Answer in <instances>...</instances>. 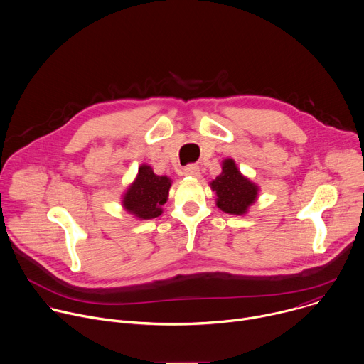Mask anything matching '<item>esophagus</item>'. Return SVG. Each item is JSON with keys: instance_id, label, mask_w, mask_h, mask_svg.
Wrapping results in <instances>:
<instances>
[{"instance_id": "1", "label": "esophagus", "mask_w": 364, "mask_h": 364, "mask_svg": "<svg viewBox=\"0 0 364 364\" xmlns=\"http://www.w3.org/2000/svg\"><path fill=\"white\" fill-rule=\"evenodd\" d=\"M183 174L184 176H190V177H200V167L197 164H188L183 168Z\"/></svg>"}]
</instances>
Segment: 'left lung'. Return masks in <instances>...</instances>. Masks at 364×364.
<instances>
[{"instance_id": "8db88e82", "label": "left lung", "mask_w": 364, "mask_h": 364, "mask_svg": "<svg viewBox=\"0 0 364 364\" xmlns=\"http://www.w3.org/2000/svg\"><path fill=\"white\" fill-rule=\"evenodd\" d=\"M217 194V207L228 214H245L257 197V186L241 176L232 160L223 163V171L211 181Z\"/></svg>"}]
</instances>
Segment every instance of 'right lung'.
Segmentation results:
<instances>
[{"instance_id": "add662e5", "label": "right lung", "mask_w": 364, "mask_h": 364, "mask_svg": "<svg viewBox=\"0 0 364 364\" xmlns=\"http://www.w3.org/2000/svg\"><path fill=\"white\" fill-rule=\"evenodd\" d=\"M171 180L164 176H156L149 166L139 168L136 181L127 190L123 204L139 218H154L161 214V205L167 201Z\"/></svg>"}]
</instances>
